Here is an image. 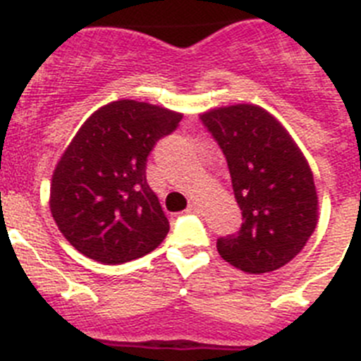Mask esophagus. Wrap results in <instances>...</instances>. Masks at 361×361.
I'll return each mask as SVG.
<instances>
[{"label": "esophagus", "mask_w": 361, "mask_h": 361, "mask_svg": "<svg viewBox=\"0 0 361 361\" xmlns=\"http://www.w3.org/2000/svg\"><path fill=\"white\" fill-rule=\"evenodd\" d=\"M187 210H188V212H192V214H200L201 207H200V203H197V201H190V203H188V207H187Z\"/></svg>", "instance_id": "esophagus-1"}]
</instances>
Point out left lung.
<instances>
[{"mask_svg": "<svg viewBox=\"0 0 361 361\" xmlns=\"http://www.w3.org/2000/svg\"><path fill=\"white\" fill-rule=\"evenodd\" d=\"M223 149L241 230L217 239V252L246 274H268L306 246L318 221V194L304 152L288 129L257 104L201 113Z\"/></svg>", "mask_w": 361, "mask_h": 361, "instance_id": "1", "label": "left lung"}]
</instances>
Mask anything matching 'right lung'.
I'll return each mask as SVG.
<instances>
[{
  "label": "right lung",
  "instance_id": "obj_1",
  "mask_svg": "<svg viewBox=\"0 0 361 361\" xmlns=\"http://www.w3.org/2000/svg\"><path fill=\"white\" fill-rule=\"evenodd\" d=\"M181 113L115 100L87 116L55 165L51 217L82 255L122 264L160 246L169 221L145 178L149 152Z\"/></svg>",
  "mask_w": 361,
  "mask_h": 361
}]
</instances>
